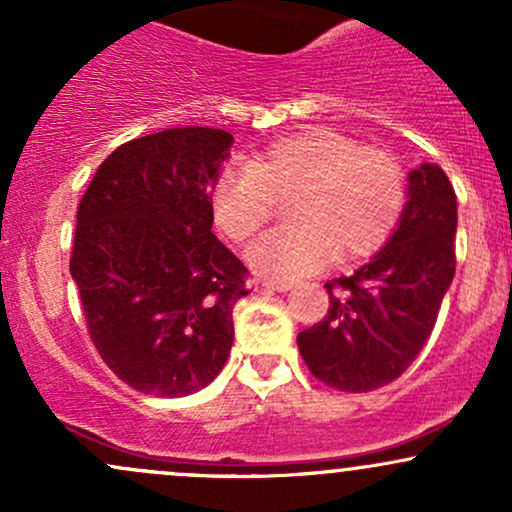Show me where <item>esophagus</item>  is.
<instances>
[{
    "label": "esophagus",
    "mask_w": 512,
    "mask_h": 512,
    "mask_svg": "<svg viewBox=\"0 0 512 512\" xmlns=\"http://www.w3.org/2000/svg\"><path fill=\"white\" fill-rule=\"evenodd\" d=\"M262 286H264V289H269V291L284 293V291L293 289V281H284V279H264Z\"/></svg>",
    "instance_id": "obj_1"
}]
</instances>
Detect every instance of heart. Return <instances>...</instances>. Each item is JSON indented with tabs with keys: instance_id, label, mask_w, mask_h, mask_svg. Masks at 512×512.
Returning <instances> with one entry per match:
<instances>
[{
	"instance_id": "1",
	"label": "heart",
	"mask_w": 512,
	"mask_h": 512,
	"mask_svg": "<svg viewBox=\"0 0 512 512\" xmlns=\"http://www.w3.org/2000/svg\"><path fill=\"white\" fill-rule=\"evenodd\" d=\"M284 199L291 223L252 243L248 262L260 274L293 279L332 255L337 262L373 255L395 231L407 180L390 151L313 127L264 146L245 166L223 170L211 209L233 243H248Z\"/></svg>"
}]
</instances>
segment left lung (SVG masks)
Returning <instances> with one entry per match:
<instances>
[{"mask_svg": "<svg viewBox=\"0 0 512 512\" xmlns=\"http://www.w3.org/2000/svg\"><path fill=\"white\" fill-rule=\"evenodd\" d=\"M457 197L436 163L409 173L407 204L385 248L351 276L327 281L330 310L298 334L320 383L378 390L407 370L438 320L455 276Z\"/></svg>", "mask_w": 512, "mask_h": 512, "instance_id": "left-lung-1", "label": "left lung"}]
</instances>
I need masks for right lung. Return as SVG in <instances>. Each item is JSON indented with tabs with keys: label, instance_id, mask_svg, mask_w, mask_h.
<instances>
[{
	"label": "right lung",
	"instance_id": "1",
	"mask_svg": "<svg viewBox=\"0 0 512 512\" xmlns=\"http://www.w3.org/2000/svg\"><path fill=\"white\" fill-rule=\"evenodd\" d=\"M233 137L175 127L117 146L76 211L69 272L91 342L137 392L185 397L221 373L248 269L211 233Z\"/></svg>",
	"mask_w": 512,
	"mask_h": 512
}]
</instances>
